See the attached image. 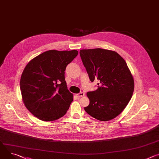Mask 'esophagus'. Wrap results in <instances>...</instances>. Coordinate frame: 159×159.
Returning a JSON list of instances; mask_svg holds the SVG:
<instances>
[{"mask_svg":"<svg viewBox=\"0 0 159 159\" xmlns=\"http://www.w3.org/2000/svg\"><path fill=\"white\" fill-rule=\"evenodd\" d=\"M84 96H85V93H80L77 94V96L79 97V98H81V97H83Z\"/></svg>","mask_w":159,"mask_h":159,"instance_id":"obj_1","label":"esophagus"}]
</instances>
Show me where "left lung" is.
I'll list each match as a JSON object with an SVG mask.
<instances>
[{
	"instance_id": "obj_1",
	"label": "left lung",
	"mask_w": 159,
	"mask_h": 159,
	"mask_svg": "<svg viewBox=\"0 0 159 159\" xmlns=\"http://www.w3.org/2000/svg\"><path fill=\"white\" fill-rule=\"evenodd\" d=\"M80 55L90 81L100 82L97 90L87 93L90 103L85 111L99 121L114 119L125 109L134 90L125 60L116 52L102 48L81 50Z\"/></svg>"
}]
</instances>
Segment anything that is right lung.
Returning a JSON list of instances; mask_svg holds the SVG:
<instances>
[{"label": "right lung", "mask_w": 159, "mask_h": 159, "mask_svg": "<svg viewBox=\"0 0 159 159\" xmlns=\"http://www.w3.org/2000/svg\"><path fill=\"white\" fill-rule=\"evenodd\" d=\"M78 51L52 50L32 59L25 66L20 80V89L26 108L44 121L63 116L73 101V94L65 80L66 66Z\"/></svg>", "instance_id": "1"}]
</instances>
